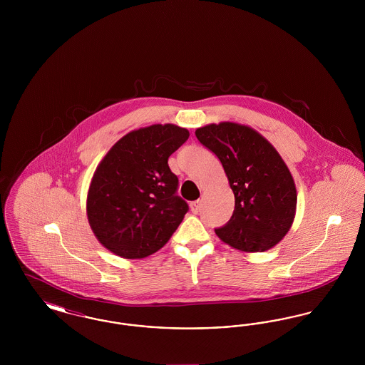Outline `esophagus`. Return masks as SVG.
<instances>
[{"instance_id":"obj_1","label":"esophagus","mask_w":365,"mask_h":365,"mask_svg":"<svg viewBox=\"0 0 365 365\" xmlns=\"http://www.w3.org/2000/svg\"><path fill=\"white\" fill-rule=\"evenodd\" d=\"M190 209L194 215H197V213L200 212V209H201V201H194V202H191Z\"/></svg>"}]
</instances>
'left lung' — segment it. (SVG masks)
Instances as JSON below:
<instances>
[{"mask_svg":"<svg viewBox=\"0 0 365 365\" xmlns=\"http://www.w3.org/2000/svg\"><path fill=\"white\" fill-rule=\"evenodd\" d=\"M195 137L219 157L235 197L234 213L216 235L246 253L278 245L293 226L297 189L274 145L241 123H210L197 128Z\"/></svg>","mask_w":365,"mask_h":365,"instance_id":"8db88e82","label":"left lung"}]
</instances>
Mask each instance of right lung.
<instances>
[{"label": "right lung", "instance_id": "1", "mask_svg": "<svg viewBox=\"0 0 365 365\" xmlns=\"http://www.w3.org/2000/svg\"><path fill=\"white\" fill-rule=\"evenodd\" d=\"M190 133L173 123L133 130L97 165L87 190V220L98 242L123 259H143L170 241L187 204L178 197L168 157Z\"/></svg>", "mask_w": 365, "mask_h": 365}]
</instances>
